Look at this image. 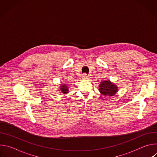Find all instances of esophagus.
Segmentation results:
<instances>
[{
  "instance_id": "34e87169",
  "label": "esophagus",
  "mask_w": 157,
  "mask_h": 157,
  "mask_svg": "<svg viewBox=\"0 0 157 157\" xmlns=\"http://www.w3.org/2000/svg\"><path fill=\"white\" fill-rule=\"evenodd\" d=\"M82 78L84 79H89V76L87 75L86 74V73H84V74L82 75Z\"/></svg>"
}]
</instances>
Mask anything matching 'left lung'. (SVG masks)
<instances>
[{"instance_id":"obj_1","label":"left lung","mask_w":157,"mask_h":157,"mask_svg":"<svg viewBox=\"0 0 157 157\" xmlns=\"http://www.w3.org/2000/svg\"><path fill=\"white\" fill-rule=\"evenodd\" d=\"M99 91L104 96H114L117 91V87L110 81H102L99 85Z\"/></svg>"}]
</instances>
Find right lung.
I'll return each mask as SVG.
<instances>
[{"instance_id":"1","label":"right lung","mask_w":157,"mask_h":157,"mask_svg":"<svg viewBox=\"0 0 157 157\" xmlns=\"http://www.w3.org/2000/svg\"><path fill=\"white\" fill-rule=\"evenodd\" d=\"M60 90L61 91L64 93V94H66L68 93V87H67L65 84H62V86H61V87H60Z\"/></svg>"}]
</instances>
